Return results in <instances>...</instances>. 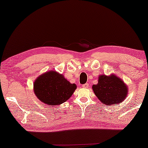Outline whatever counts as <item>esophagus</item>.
<instances>
[{
  "label": "esophagus",
  "mask_w": 148,
  "mask_h": 148,
  "mask_svg": "<svg viewBox=\"0 0 148 148\" xmlns=\"http://www.w3.org/2000/svg\"><path fill=\"white\" fill-rule=\"evenodd\" d=\"M82 87H83V88H88V87H89V84H85L83 85Z\"/></svg>",
  "instance_id": "esophagus-1"
}]
</instances>
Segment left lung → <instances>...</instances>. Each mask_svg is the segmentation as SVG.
Masks as SVG:
<instances>
[{"label": "left lung", "mask_w": 148, "mask_h": 148, "mask_svg": "<svg viewBox=\"0 0 148 148\" xmlns=\"http://www.w3.org/2000/svg\"><path fill=\"white\" fill-rule=\"evenodd\" d=\"M94 94L103 104H117L122 102L127 96L126 85L116 75L99 77L98 84L92 86Z\"/></svg>", "instance_id": "1"}]
</instances>
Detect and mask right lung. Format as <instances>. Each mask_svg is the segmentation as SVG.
<instances>
[{"instance_id":"add662e5","label":"right lung","mask_w":148,"mask_h":148,"mask_svg":"<svg viewBox=\"0 0 148 148\" xmlns=\"http://www.w3.org/2000/svg\"><path fill=\"white\" fill-rule=\"evenodd\" d=\"M34 90L36 96L42 102L48 105H58L71 98L77 88L61 74L54 71L40 75L35 81Z\"/></svg>"}]
</instances>
